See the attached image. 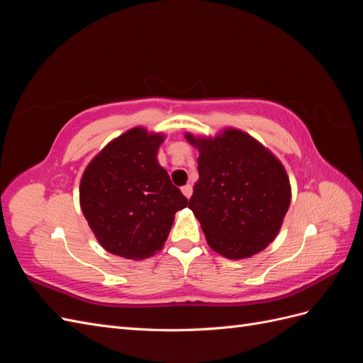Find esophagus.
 <instances>
[{
    "instance_id": "esophagus-1",
    "label": "esophagus",
    "mask_w": 363,
    "mask_h": 363,
    "mask_svg": "<svg viewBox=\"0 0 363 363\" xmlns=\"http://www.w3.org/2000/svg\"><path fill=\"white\" fill-rule=\"evenodd\" d=\"M182 192H183V195L186 196V199H191V195H192V186H191V184H184L183 188H182Z\"/></svg>"
}]
</instances>
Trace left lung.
I'll return each mask as SVG.
<instances>
[{"label": "left lung", "instance_id": "obj_1", "mask_svg": "<svg viewBox=\"0 0 363 363\" xmlns=\"http://www.w3.org/2000/svg\"><path fill=\"white\" fill-rule=\"evenodd\" d=\"M199 150L189 208L208 247L227 259H247L279 235L291 204L286 169L259 140L239 128L216 136L184 135Z\"/></svg>", "mask_w": 363, "mask_h": 363}]
</instances>
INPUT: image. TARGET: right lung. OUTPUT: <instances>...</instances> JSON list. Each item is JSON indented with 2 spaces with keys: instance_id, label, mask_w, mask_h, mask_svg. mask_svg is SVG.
I'll return each instance as SVG.
<instances>
[{
  "instance_id": "1",
  "label": "right lung",
  "mask_w": 363,
  "mask_h": 363,
  "mask_svg": "<svg viewBox=\"0 0 363 363\" xmlns=\"http://www.w3.org/2000/svg\"><path fill=\"white\" fill-rule=\"evenodd\" d=\"M163 133L135 127L98 152L80 180V207L100 245L140 260L162 250L188 199L157 162Z\"/></svg>"
}]
</instances>
